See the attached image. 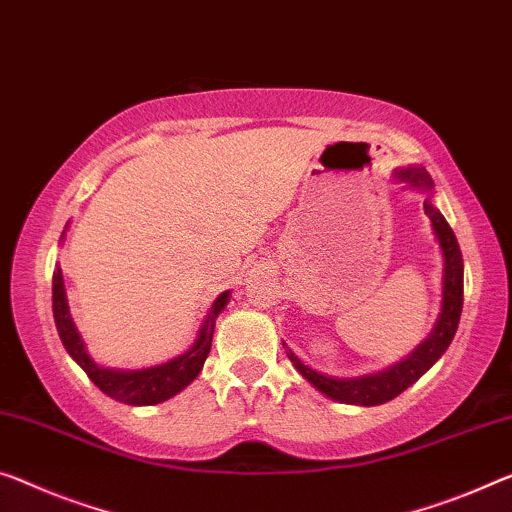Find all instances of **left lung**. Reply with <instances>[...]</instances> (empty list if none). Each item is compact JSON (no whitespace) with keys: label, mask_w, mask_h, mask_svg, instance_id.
I'll return each mask as SVG.
<instances>
[{"label":"left lung","mask_w":512,"mask_h":512,"mask_svg":"<svg viewBox=\"0 0 512 512\" xmlns=\"http://www.w3.org/2000/svg\"><path fill=\"white\" fill-rule=\"evenodd\" d=\"M398 178L407 180V183L414 187H426V190H432V180L426 169H405L400 171ZM423 208H426V215L430 217L432 229H435L439 247H442V254H444L442 316H439L428 341H423L405 361L391 366L389 371L384 373L357 377V380H334V377L320 375L313 371V368L304 366L302 361L288 350V359L293 361L297 371H300L318 391L325 393V396L341 400V403H350V405L387 403V400L396 398L398 393H403L410 384L419 380V377L444 355L448 343L453 341L455 329H458V322H460V313H462V288H465V283H462V277H465L462 251H460L458 240H455L453 229L448 226L442 212L432 206L430 201L423 203Z\"/></svg>","instance_id":"obj_1"}]
</instances>
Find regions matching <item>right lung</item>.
Segmentation results:
<instances>
[{"label": "right lung", "instance_id": "1", "mask_svg": "<svg viewBox=\"0 0 512 512\" xmlns=\"http://www.w3.org/2000/svg\"><path fill=\"white\" fill-rule=\"evenodd\" d=\"M229 302V293H222L212 304L208 313V320L203 322L199 338L192 345L190 352L183 357H176L169 364L146 368V371H112V368H102L93 361L84 350V341L77 334L73 320L68 316V304L64 293V279H61V270L54 272L52 277V311H54V325L61 336V343L68 350L77 364L84 368L89 380L96 387L107 393L109 398L121 400L128 405H155L162 403L171 396H176L180 389H185L196 375L201 373L203 361L208 359L210 345H212V332H215V320L222 309Z\"/></svg>", "mask_w": 512, "mask_h": 512}]
</instances>
